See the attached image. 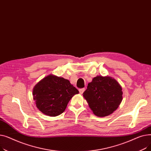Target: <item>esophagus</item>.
<instances>
[{"instance_id":"1","label":"esophagus","mask_w":151,"mask_h":151,"mask_svg":"<svg viewBox=\"0 0 151 151\" xmlns=\"http://www.w3.org/2000/svg\"><path fill=\"white\" fill-rule=\"evenodd\" d=\"M84 91H85V89L84 88H83V89H79V91H80V93H81V94H82L84 92Z\"/></svg>"}]
</instances>
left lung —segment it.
Instances as JSON below:
<instances>
[{
	"instance_id": "8db88e82",
	"label": "left lung",
	"mask_w": 151,
	"mask_h": 151,
	"mask_svg": "<svg viewBox=\"0 0 151 151\" xmlns=\"http://www.w3.org/2000/svg\"><path fill=\"white\" fill-rule=\"evenodd\" d=\"M122 90L114 78L99 75L92 79L83 95L92 113L101 117L112 114L120 105Z\"/></svg>"
}]
</instances>
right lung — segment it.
Returning <instances> with one entry per match:
<instances>
[{"instance_id": "right-lung-1", "label": "right lung", "mask_w": 151, "mask_h": 151, "mask_svg": "<svg viewBox=\"0 0 151 151\" xmlns=\"http://www.w3.org/2000/svg\"><path fill=\"white\" fill-rule=\"evenodd\" d=\"M78 93L69 80L51 74L34 86L32 95L38 110L55 117L64 111L70 99Z\"/></svg>"}]
</instances>
